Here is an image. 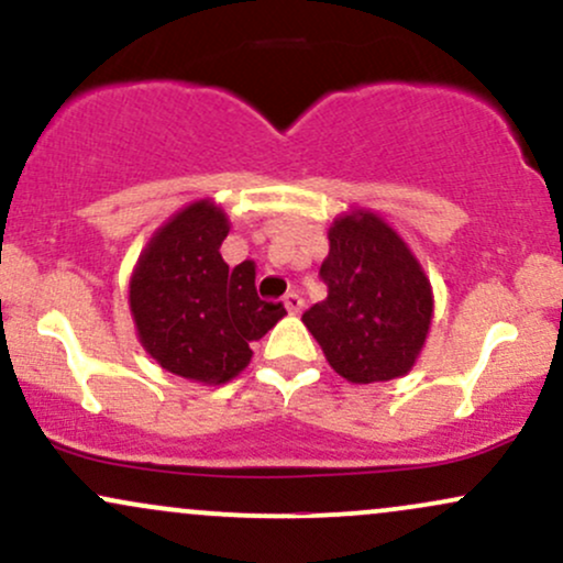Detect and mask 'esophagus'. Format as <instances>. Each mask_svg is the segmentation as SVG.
<instances>
[{
    "label": "esophagus",
    "mask_w": 563,
    "mask_h": 563,
    "mask_svg": "<svg viewBox=\"0 0 563 563\" xmlns=\"http://www.w3.org/2000/svg\"><path fill=\"white\" fill-rule=\"evenodd\" d=\"M284 306H287L289 313H300L302 306H306V300H302L298 292H287L284 295Z\"/></svg>",
    "instance_id": "esophagus-1"
}]
</instances>
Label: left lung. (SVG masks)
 I'll return each instance as SVG.
<instances>
[{"label":"left lung","mask_w":563,"mask_h":563,"mask_svg":"<svg viewBox=\"0 0 563 563\" xmlns=\"http://www.w3.org/2000/svg\"><path fill=\"white\" fill-rule=\"evenodd\" d=\"M327 236L330 255L319 268L327 300L308 308L302 324L349 383L407 375L426 345L433 316L426 271L375 212L340 214Z\"/></svg>","instance_id":"left-lung-1"}]
</instances>
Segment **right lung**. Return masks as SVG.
Wrapping results in <instances>:
<instances>
[{
    "label": "right lung",
    "mask_w": 563,
    "mask_h": 563,
    "mask_svg": "<svg viewBox=\"0 0 563 563\" xmlns=\"http://www.w3.org/2000/svg\"><path fill=\"white\" fill-rule=\"evenodd\" d=\"M229 218L210 199L188 205L154 233L130 279L137 338L162 369L205 385L236 377L282 319V302L261 300L255 263L220 255Z\"/></svg>",
    "instance_id": "obj_1"
}]
</instances>
